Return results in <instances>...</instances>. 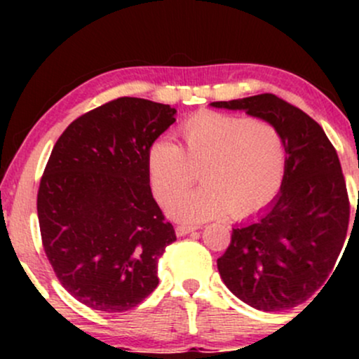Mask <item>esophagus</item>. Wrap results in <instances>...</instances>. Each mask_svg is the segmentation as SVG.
<instances>
[{
  "mask_svg": "<svg viewBox=\"0 0 359 359\" xmlns=\"http://www.w3.org/2000/svg\"><path fill=\"white\" fill-rule=\"evenodd\" d=\"M196 229H197V226H192V224H180V226H177V228H175V234H177V236H185V234L196 231Z\"/></svg>",
  "mask_w": 359,
  "mask_h": 359,
  "instance_id": "1",
  "label": "esophagus"
}]
</instances>
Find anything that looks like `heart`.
Masks as SVG:
<instances>
[{"mask_svg": "<svg viewBox=\"0 0 359 359\" xmlns=\"http://www.w3.org/2000/svg\"><path fill=\"white\" fill-rule=\"evenodd\" d=\"M184 148L170 140H155L147 151L151 191L168 204L195 182L203 188L168 205L177 221L201 222L233 212L248 217L277 196L285 172V142L270 121L201 111L179 130Z\"/></svg>", "mask_w": 359, "mask_h": 359, "instance_id": "1", "label": "heart"}]
</instances>
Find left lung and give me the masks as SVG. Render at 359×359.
<instances>
[{"instance_id": "obj_1", "label": "left lung", "mask_w": 359, "mask_h": 359, "mask_svg": "<svg viewBox=\"0 0 359 359\" xmlns=\"http://www.w3.org/2000/svg\"><path fill=\"white\" fill-rule=\"evenodd\" d=\"M211 106L270 121L287 154L277 197L257 219L233 229L217 258L222 282L258 311L299 306L329 278L348 233L349 201L336 148L319 123L275 94Z\"/></svg>"}]
</instances>
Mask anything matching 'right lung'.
<instances>
[{
	"label": "right lung",
	"mask_w": 359,
	"mask_h": 359,
	"mask_svg": "<svg viewBox=\"0 0 359 359\" xmlns=\"http://www.w3.org/2000/svg\"><path fill=\"white\" fill-rule=\"evenodd\" d=\"M175 113L142 97L106 102L67 126L45 167V255L62 287L94 311H130L158 285V259L177 238L151 196L147 151Z\"/></svg>",
	"instance_id": "add662e5"
}]
</instances>
